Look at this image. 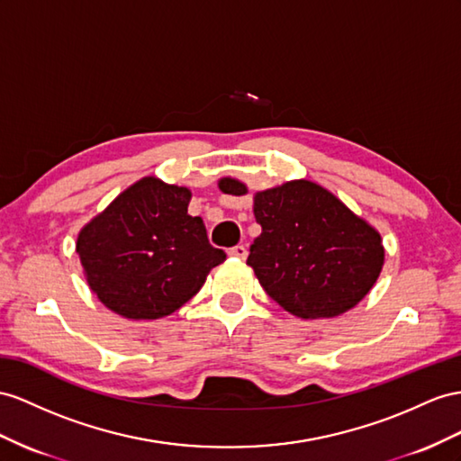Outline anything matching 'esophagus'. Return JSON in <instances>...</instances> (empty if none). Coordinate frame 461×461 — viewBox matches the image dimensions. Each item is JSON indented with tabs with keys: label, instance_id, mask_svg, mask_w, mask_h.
Wrapping results in <instances>:
<instances>
[{
	"label": "esophagus",
	"instance_id": "1",
	"mask_svg": "<svg viewBox=\"0 0 461 461\" xmlns=\"http://www.w3.org/2000/svg\"><path fill=\"white\" fill-rule=\"evenodd\" d=\"M228 253L235 258H245L247 257V247L245 245H235V247H231Z\"/></svg>",
	"mask_w": 461,
	"mask_h": 461
}]
</instances>
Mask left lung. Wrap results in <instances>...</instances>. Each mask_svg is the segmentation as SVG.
<instances>
[{"mask_svg": "<svg viewBox=\"0 0 461 461\" xmlns=\"http://www.w3.org/2000/svg\"><path fill=\"white\" fill-rule=\"evenodd\" d=\"M226 194L247 186L221 179ZM261 235L249 247V265L265 292L303 320L335 317L354 308L384 265L382 238L340 200L312 181H292L257 193Z\"/></svg>", "mask_w": 461, "mask_h": 461, "instance_id": "left-lung-1", "label": "left lung"}]
</instances>
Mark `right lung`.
Instances as JSON below:
<instances>
[{
	"label": "right lung",
	"instance_id": "right-lung-1",
	"mask_svg": "<svg viewBox=\"0 0 461 461\" xmlns=\"http://www.w3.org/2000/svg\"><path fill=\"white\" fill-rule=\"evenodd\" d=\"M188 188L146 176L81 230L77 255L109 310L128 320L169 315L226 258L210 245L203 218L188 214Z\"/></svg>",
	"mask_w": 461,
	"mask_h": 461
}]
</instances>
